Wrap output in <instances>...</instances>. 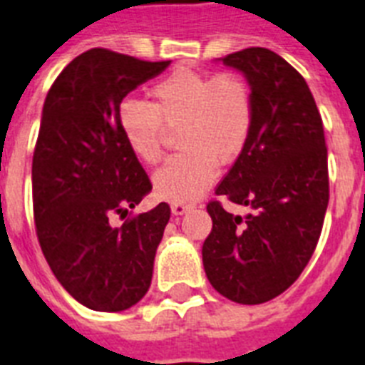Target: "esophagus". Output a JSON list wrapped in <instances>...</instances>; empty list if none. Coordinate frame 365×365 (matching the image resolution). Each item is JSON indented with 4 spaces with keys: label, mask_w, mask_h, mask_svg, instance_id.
I'll use <instances>...</instances> for the list:
<instances>
[{
    "label": "esophagus",
    "mask_w": 365,
    "mask_h": 365,
    "mask_svg": "<svg viewBox=\"0 0 365 365\" xmlns=\"http://www.w3.org/2000/svg\"><path fill=\"white\" fill-rule=\"evenodd\" d=\"M192 203H173L171 205V212H173L175 217H179V215H185V212H188L192 209Z\"/></svg>",
    "instance_id": "1"
}]
</instances>
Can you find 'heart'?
<instances>
[{
  "label": "heart",
  "instance_id": "heart-1",
  "mask_svg": "<svg viewBox=\"0 0 365 365\" xmlns=\"http://www.w3.org/2000/svg\"><path fill=\"white\" fill-rule=\"evenodd\" d=\"M153 103L126 100L118 109L124 141L148 165L164 156L168 130H179L180 153L154 175L162 200L194 201L245 153L255 128V92L243 75L175 71L150 88Z\"/></svg>",
  "mask_w": 365,
  "mask_h": 365
}]
</instances>
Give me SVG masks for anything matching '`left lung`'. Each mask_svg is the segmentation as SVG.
Returning <instances> with one entry per match:
<instances>
[{"label":"left lung","instance_id":"8db88e82","mask_svg":"<svg viewBox=\"0 0 365 365\" xmlns=\"http://www.w3.org/2000/svg\"><path fill=\"white\" fill-rule=\"evenodd\" d=\"M255 92V128L215 194L252 212L241 218L209 201L212 230L203 267L224 298L258 305L302 275L319 243L330 200L324 126L305 78L269 48L220 58Z\"/></svg>","mask_w":365,"mask_h":365}]
</instances>
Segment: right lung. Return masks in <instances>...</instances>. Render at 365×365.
I'll return each mask as SVG.
<instances>
[{
    "label": "right lung",
    "instance_id": "add662e5",
    "mask_svg": "<svg viewBox=\"0 0 365 365\" xmlns=\"http://www.w3.org/2000/svg\"><path fill=\"white\" fill-rule=\"evenodd\" d=\"M168 66L90 48L67 63L43 105L31 164L37 239L60 284L94 311L130 309L153 281L171 209L132 217L153 185L124 141L118 109Z\"/></svg>",
    "mask_w": 365,
    "mask_h": 365
}]
</instances>
